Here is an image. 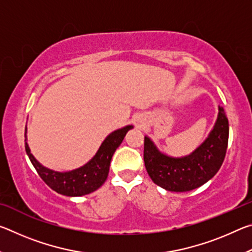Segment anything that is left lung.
I'll return each instance as SVG.
<instances>
[{
    "label": "left lung",
    "instance_id": "8db88e82",
    "mask_svg": "<svg viewBox=\"0 0 252 252\" xmlns=\"http://www.w3.org/2000/svg\"><path fill=\"white\" fill-rule=\"evenodd\" d=\"M229 122L219 106L218 119L204 142L189 156L172 158L144 136L143 160L152 181L163 189L186 192L201 187L219 171L227 152Z\"/></svg>",
    "mask_w": 252,
    "mask_h": 252
}]
</instances>
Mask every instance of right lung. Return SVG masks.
Listing matches in <instances>:
<instances>
[{"mask_svg":"<svg viewBox=\"0 0 252 252\" xmlns=\"http://www.w3.org/2000/svg\"><path fill=\"white\" fill-rule=\"evenodd\" d=\"M132 127H133L132 126H126L122 129L113 131L112 133L106 136L95 156L87 164L67 172L53 171V170L43 167L32 156L28 142H25V151L42 180L51 189L57 191L60 194L67 195V197H80V195L93 192L105 182L113 153L123 141L126 132ZM24 135L27 138V129H25Z\"/></svg>","mask_w":252,"mask_h":252,"instance_id":"1","label":"right lung"}]
</instances>
